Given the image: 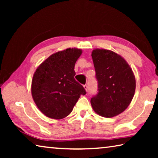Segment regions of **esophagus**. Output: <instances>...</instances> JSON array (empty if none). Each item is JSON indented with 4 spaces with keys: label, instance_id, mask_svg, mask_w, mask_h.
Returning a JSON list of instances; mask_svg holds the SVG:
<instances>
[{
    "label": "esophagus",
    "instance_id": "obj_1",
    "mask_svg": "<svg viewBox=\"0 0 158 158\" xmlns=\"http://www.w3.org/2000/svg\"><path fill=\"white\" fill-rule=\"evenodd\" d=\"M84 89H85V90H86V91L88 92V90H89V87H88V85H86V84H85V85H84Z\"/></svg>",
    "mask_w": 158,
    "mask_h": 158
}]
</instances>
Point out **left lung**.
Instances as JSON below:
<instances>
[{
	"label": "left lung",
	"mask_w": 158,
	"mask_h": 158,
	"mask_svg": "<svg viewBox=\"0 0 158 158\" xmlns=\"http://www.w3.org/2000/svg\"><path fill=\"white\" fill-rule=\"evenodd\" d=\"M92 58L98 81V93L90 99L93 110L106 118L125 111L135 95L136 81L129 65L114 52L97 49Z\"/></svg>",
	"instance_id": "obj_1"
}]
</instances>
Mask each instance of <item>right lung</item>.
I'll return each mask as SVG.
<instances>
[{"mask_svg": "<svg viewBox=\"0 0 158 158\" xmlns=\"http://www.w3.org/2000/svg\"><path fill=\"white\" fill-rule=\"evenodd\" d=\"M81 54L79 49L55 53L36 69L31 85L33 100L45 116L61 119L73 111L81 95L86 94L74 76V65Z\"/></svg>", "mask_w": 158, "mask_h": 158, "instance_id": "add662e5", "label": "right lung"}]
</instances>
